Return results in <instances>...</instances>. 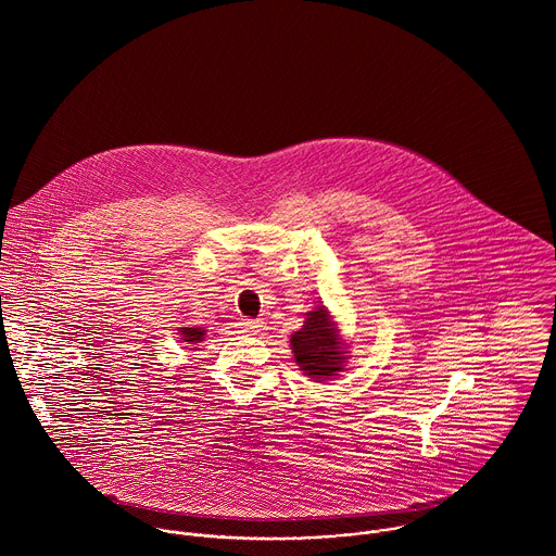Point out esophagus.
Here are the masks:
<instances>
[{
    "label": "esophagus",
    "mask_w": 556,
    "mask_h": 556,
    "mask_svg": "<svg viewBox=\"0 0 556 556\" xmlns=\"http://www.w3.org/2000/svg\"><path fill=\"white\" fill-rule=\"evenodd\" d=\"M238 325H240V329H242V331L253 333V336H257V333H262V331L266 329L264 320H251V318H242Z\"/></svg>",
    "instance_id": "esophagus-1"
}]
</instances>
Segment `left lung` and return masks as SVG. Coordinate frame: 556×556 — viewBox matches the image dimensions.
I'll return each instance as SVG.
<instances>
[{
  "label": "left lung",
  "instance_id": "obj_1",
  "mask_svg": "<svg viewBox=\"0 0 556 556\" xmlns=\"http://www.w3.org/2000/svg\"><path fill=\"white\" fill-rule=\"evenodd\" d=\"M305 316L303 327L290 338L294 359L307 377L323 381L331 379L344 370V362L349 359L338 325L323 305Z\"/></svg>",
  "mask_w": 556,
  "mask_h": 556
}]
</instances>
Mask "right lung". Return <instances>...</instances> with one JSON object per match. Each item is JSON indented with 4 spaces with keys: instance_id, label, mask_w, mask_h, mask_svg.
I'll return each mask as SVG.
<instances>
[{
    "instance_id": "add662e5",
    "label": "right lung",
    "mask_w": 556,
    "mask_h": 556,
    "mask_svg": "<svg viewBox=\"0 0 556 556\" xmlns=\"http://www.w3.org/2000/svg\"><path fill=\"white\" fill-rule=\"evenodd\" d=\"M177 331H179L181 340L188 342V344L203 342V338H205V329H201V327H179Z\"/></svg>"
}]
</instances>
